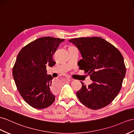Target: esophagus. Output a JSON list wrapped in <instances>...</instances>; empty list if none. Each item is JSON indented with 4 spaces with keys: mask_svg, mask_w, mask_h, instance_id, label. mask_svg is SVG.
<instances>
[{
    "mask_svg": "<svg viewBox=\"0 0 134 134\" xmlns=\"http://www.w3.org/2000/svg\"><path fill=\"white\" fill-rule=\"evenodd\" d=\"M66 80H67V81H68V82H70L71 80V78L69 77H66Z\"/></svg>",
    "mask_w": 134,
    "mask_h": 134,
    "instance_id": "obj_1",
    "label": "esophagus"
}]
</instances>
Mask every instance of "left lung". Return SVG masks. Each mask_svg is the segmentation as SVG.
<instances>
[{
	"label": "left lung",
	"mask_w": 134,
	"mask_h": 134,
	"mask_svg": "<svg viewBox=\"0 0 134 134\" xmlns=\"http://www.w3.org/2000/svg\"><path fill=\"white\" fill-rule=\"evenodd\" d=\"M79 50L82 59L78 61L93 82L76 93L83 105L92 110L107 106L115 99L122 87L126 67L118 49L99 37H79L69 41Z\"/></svg>",
	"instance_id": "1"
}]
</instances>
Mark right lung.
I'll return each mask as SVG.
<instances>
[{
    "label": "right lung",
    "mask_w": 134,
    "mask_h": 134,
    "mask_svg": "<svg viewBox=\"0 0 134 134\" xmlns=\"http://www.w3.org/2000/svg\"><path fill=\"white\" fill-rule=\"evenodd\" d=\"M64 39L52 37L38 38L19 52L13 68L16 87L28 105L37 109L47 108L54 102L57 86L53 77L47 73V66L56 64L53 54Z\"/></svg>",
    "instance_id": "1"
}]
</instances>
